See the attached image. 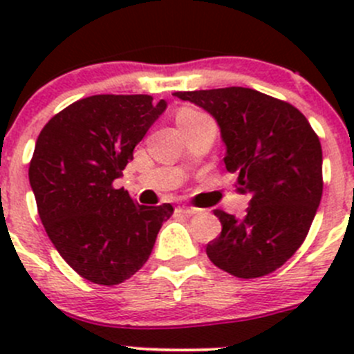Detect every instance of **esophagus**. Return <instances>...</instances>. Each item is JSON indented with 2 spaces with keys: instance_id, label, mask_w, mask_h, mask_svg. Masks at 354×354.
Listing matches in <instances>:
<instances>
[{
  "instance_id": "34e87169",
  "label": "esophagus",
  "mask_w": 354,
  "mask_h": 354,
  "mask_svg": "<svg viewBox=\"0 0 354 354\" xmlns=\"http://www.w3.org/2000/svg\"><path fill=\"white\" fill-rule=\"evenodd\" d=\"M178 210L183 214H187V216H194V214H197L200 209H197V207H190V205H180L178 207Z\"/></svg>"
}]
</instances>
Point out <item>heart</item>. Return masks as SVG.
Segmentation results:
<instances>
[{"mask_svg":"<svg viewBox=\"0 0 354 354\" xmlns=\"http://www.w3.org/2000/svg\"><path fill=\"white\" fill-rule=\"evenodd\" d=\"M200 114L202 113H198V111L187 108V109H181L180 113H178L176 120H183V118H195V116H200Z\"/></svg>","mask_w":354,"mask_h":354,"instance_id":"b5f03b06","label":"heart"}]
</instances>
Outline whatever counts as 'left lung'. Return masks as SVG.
<instances>
[{
	"instance_id": "obj_1",
	"label": "left lung",
	"mask_w": 354,
	"mask_h": 354,
	"mask_svg": "<svg viewBox=\"0 0 354 354\" xmlns=\"http://www.w3.org/2000/svg\"><path fill=\"white\" fill-rule=\"evenodd\" d=\"M217 121L224 164L236 192L250 195L243 217L214 210L223 231L207 245L214 266L241 279L262 277L295 255L322 198V147L295 106L245 87L174 92Z\"/></svg>"
}]
</instances>
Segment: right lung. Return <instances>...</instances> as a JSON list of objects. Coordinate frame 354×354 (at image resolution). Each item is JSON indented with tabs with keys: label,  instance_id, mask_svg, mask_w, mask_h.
Segmentation results:
<instances>
[{
	"label": "right lung",
	"instance_id": "obj_1",
	"mask_svg": "<svg viewBox=\"0 0 354 354\" xmlns=\"http://www.w3.org/2000/svg\"><path fill=\"white\" fill-rule=\"evenodd\" d=\"M151 95L80 99L46 123L35 142L28 181L49 240L84 279L114 286L151 255L171 203L138 205L113 181L166 111Z\"/></svg>",
	"mask_w": 354,
	"mask_h": 354
}]
</instances>
